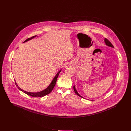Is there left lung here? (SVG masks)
Listing matches in <instances>:
<instances>
[{
	"mask_svg": "<svg viewBox=\"0 0 131 131\" xmlns=\"http://www.w3.org/2000/svg\"><path fill=\"white\" fill-rule=\"evenodd\" d=\"M104 42H105V45H106V46H109V47H112V48L114 47L113 46V45L111 43V42L108 40L107 39H104ZM74 91H75V92L76 93V94L77 95H78L79 96H80V97H82V98H84L83 96H82L81 95H80L79 94V93L77 92V90H76V89L75 85H74Z\"/></svg>",
	"mask_w": 131,
	"mask_h": 131,
	"instance_id": "1",
	"label": "left lung"
}]
</instances>
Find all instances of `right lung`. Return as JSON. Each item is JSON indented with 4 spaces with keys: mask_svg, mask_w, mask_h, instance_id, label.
Listing matches in <instances>:
<instances>
[{
    "mask_svg": "<svg viewBox=\"0 0 131 131\" xmlns=\"http://www.w3.org/2000/svg\"><path fill=\"white\" fill-rule=\"evenodd\" d=\"M37 36L36 35V36H34L33 37H32L31 38H29V39H26L25 41H24L23 43H25L29 40H30L31 39H34V38H35L36 37H37ZM62 69H60L58 72L56 74V75L55 76V77H54L53 79L52 80V81H51V83L49 84V85L46 88V89H45V90H42V91H40V92H26V91H24L23 90H22V89H21L19 86L18 85H17V84L16 83L15 81V84L17 86H18V89L21 91L22 92H24L25 93H26V94L28 95H30L32 97H43V96H45V95H47L48 94H49L50 92H51V91H52V90L53 89L55 85V84H56V81H57V79L58 77V75L59 74V73L61 72Z\"/></svg>",
    "mask_w": 131,
    "mask_h": 131,
    "instance_id": "1",
    "label": "right lung"
}]
</instances>
